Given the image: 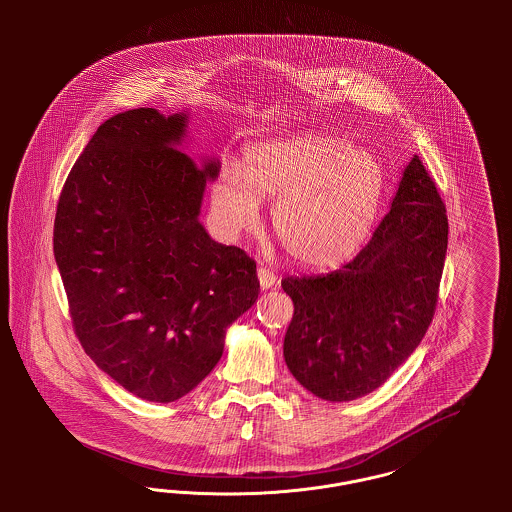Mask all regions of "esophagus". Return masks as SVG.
Listing matches in <instances>:
<instances>
[{"mask_svg":"<svg viewBox=\"0 0 512 512\" xmlns=\"http://www.w3.org/2000/svg\"><path fill=\"white\" fill-rule=\"evenodd\" d=\"M257 276H259V284H261L263 290H270L278 282V274L272 268L267 267V265H259Z\"/></svg>","mask_w":512,"mask_h":512,"instance_id":"34e87169","label":"esophagus"}]
</instances>
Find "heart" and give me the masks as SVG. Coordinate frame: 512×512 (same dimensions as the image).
Returning a JSON list of instances; mask_svg holds the SVG:
<instances>
[{"label": "heart", "mask_w": 512, "mask_h": 512, "mask_svg": "<svg viewBox=\"0 0 512 512\" xmlns=\"http://www.w3.org/2000/svg\"><path fill=\"white\" fill-rule=\"evenodd\" d=\"M386 178L365 149L338 136L305 132L245 151L242 172L222 169L211 205L222 232L257 228L261 201L274 203L272 228L293 261L332 268L353 257L374 224Z\"/></svg>", "instance_id": "1"}]
</instances>
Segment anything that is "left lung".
<instances>
[{
    "label": "left lung",
    "mask_w": 512,
    "mask_h": 512,
    "mask_svg": "<svg viewBox=\"0 0 512 512\" xmlns=\"http://www.w3.org/2000/svg\"><path fill=\"white\" fill-rule=\"evenodd\" d=\"M447 234L445 203L414 155L390 213L353 261L282 280L293 301L284 357L303 388L353 401L409 359L436 313Z\"/></svg>",
    "instance_id": "obj_1"
}]
</instances>
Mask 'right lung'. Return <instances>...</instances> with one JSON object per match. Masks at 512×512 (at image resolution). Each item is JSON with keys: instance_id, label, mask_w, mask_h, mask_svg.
<instances>
[{"instance_id": "1", "label": "right lung", "mask_w": 512, "mask_h": 512, "mask_svg": "<svg viewBox=\"0 0 512 512\" xmlns=\"http://www.w3.org/2000/svg\"><path fill=\"white\" fill-rule=\"evenodd\" d=\"M186 115L140 107L103 122L59 195L53 253L74 334L124 390L176 401L219 363L228 324L257 301V265L209 238L207 178L180 149Z\"/></svg>"}]
</instances>
